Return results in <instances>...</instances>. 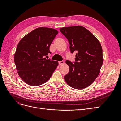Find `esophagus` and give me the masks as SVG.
<instances>
[{"instance_id": "obj_1", "label": "esophagus", "mask_w": 121, "mask_h": 121, "mask_svg": "<svg viewBox=\"0 0 121 121\" xmlns=\"http://www.w3.org/2000/svg\"><path fill=\"white\" fill-rule=\"evenodd\" d=\"M64 63H65V61H64V60H61V61H58V64L59 65H63V64H64Z\"/></svg>"}]
</instances>
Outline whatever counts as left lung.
<instances>
[{
	"label": "left lung",
	"mask_w": 121,
	"mask_h": 121,
	"mask_svg": "<svg viewBox=\"0 0 121 121\" xmlns=\"http://www.w3.org/2000/svg\"><path fill=\"white\" fill-rule=\"evenodd\" d=\"M60 30L68 40L71 53L77 52L75 61H65L69 69L64 76L65 81L74 88H85L96 79L103 63L100 43L90 31L80 26Z\"/></svg>",
	"instance_id": "left-lung-1"
}]
</instances>
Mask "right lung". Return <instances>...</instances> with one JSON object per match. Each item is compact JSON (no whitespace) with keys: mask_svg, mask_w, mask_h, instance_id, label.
<instances>
[{"mask_svg":"<svg viewBox=\"0 0 121 121\" xmlns=\"http://www.w3.org/2000/svg\"><path fill=\"white\" fill-rule=\"evenodd\" d=\"M58 33L52 28H38L24 36L18 44L14 63L19 76L28 85H42L56 69L58 61L44 57L51 54L49 47Z\"/></svg>","mask_w":121,"mask_h":121,"instance_id":"obj_1","label":"right lung"}]
</instances>
